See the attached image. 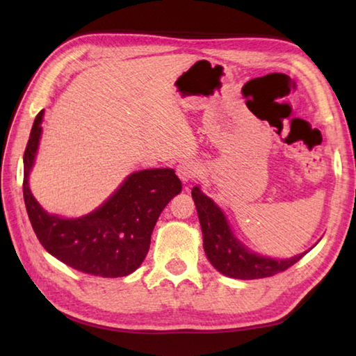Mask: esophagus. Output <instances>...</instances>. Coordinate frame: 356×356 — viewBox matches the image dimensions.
I'll return each instance as SVG.
<instances>
[{"label":"esophagus","mask_w":356,"mask_h":356,"mask_svg":"<svg viewBox=\"0 0 356 356\" xmlns=\"http://www.w3.org/2000/svg\"><path fill=\"white\" fill-rule=\"evenodd\" d=\"M176 172L184 184H188L200 176V166L193 161H184L177 165Z\"/></svg>","instance_id":"obj_1"}]
</instances>
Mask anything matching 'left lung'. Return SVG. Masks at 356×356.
Segmentation results:
<instances>
[{
    "label": "left lung",
    "instance_id": "8db88e82",
    "mask_svg": "<svg viewBox=\"0 0 356 356\" xmlns=\"http://www.w3.org/2000/svg\"><path fill=\"white\" fill-rule=\"evenodd\" d=\"M191 195L202 226L203 249L209 263L220 274L238 280L270 277L291 268L307 254L305 251L291 259H275V257L254 252L237 238L222 208L207 194H203L199 185L193 188Z\"/></svg>",
    "mask_w": 356,
    "mask_h": 356
}]
</instances>
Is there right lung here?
<instances>
[{"label": "right lung", "instance_id": "add662e5", "mask_svg": "<svg viewBox=\"0 0 356 356\" xmlns=\"http://www.w3.org/2000/svg\"><path fill=\"white\" fill-rule=\"evenodd\" d=\"M44 110L38 113L24 151L26 209L40 243L59 261L84 274L130 275L145 260L151 234L163 208L182 191L172 168L134 171L110 197L81 217L50 214L30 191V172L42 134Z\"/></svg>", "mask_w": 356, "mask_h": 356}]
</instances>
